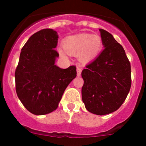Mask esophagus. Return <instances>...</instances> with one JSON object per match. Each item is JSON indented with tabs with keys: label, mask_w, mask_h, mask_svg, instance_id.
Masks as SVG:
<instances>
[{
	"label": "esophagus",
	"mask_w": 146,
	"mask_h": 146,
	"mask_svg": "<svg viewBox=\"0 0 146 146\" xmlns=\"http://www.w3.org/2000/svg\"><path fill=\"white\" fill-rule=\"evenodd\" d=\"M81 72H82V68H80V67H77V76H80Z\"/></svg>",
	"instance_id": "obj_1"
}]
</instances>
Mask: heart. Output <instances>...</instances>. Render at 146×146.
Here are the masks:
<instances>
[{
    "instance_id": "1",
    "label": "heart",
    "mask_w": 146,
    "mask_h": 146,
    "mask_svg": "<svg viewBox=\"0 0 146 146\" xmlns=\"http://www.w3.org/2000/svg\"><path fill=\"white\" fill-rule=\"evenodd\" d=\"M102 42L98 35L80 33L68 36L63 42V48H58L59 55L68 59L69 55H77L82 62H88L99 53Z\"/></svg>"
}]
</instances>
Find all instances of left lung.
<instances>
[{"label":"left lung","mask_w":146,"mask_h":146,"mask_svg":"<svg viewBox=\"0 0 146 146\" xmlns=\"http://www.w3.org/2000/svg\"><path fill=\"white\" fill-rule=\"evenodd\" d=\"M99 31L104 49L82 71V99L88 111L104 115L117 110L125 101L131 88V66L113 35Z\"/></svg>","instance_id":"obj_1"}]
</instances>
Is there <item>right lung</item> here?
I'll list each match as a JSON object with an SVG mask.
<instances>
[{
    "instance_id": "add662e5",
    "label": "right lung",
    "mask_w": 146,
    "mask_h": 146,
    "mask_svg": "<svg viewBox=\"0 0 146 146\" xmlns=\"http://www.w3.org/2000/svg\"><path fill=\"white\" fill-rule=\"evenodd\" d=\"M58 38L57 32L50 28L32 35L22 48L15 71L18 98L37 115L57 109L65 89L77 76L74 66L60 69L55 64L59 56L55 50Z\"/></svg>"
}]
</instances>
